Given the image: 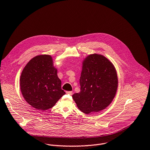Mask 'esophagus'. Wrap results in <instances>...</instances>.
Instances as JSON below:
<instances>
[{
	"label": "esophagus",
	"mask_w": 150,
	"mask_h": 150,
	"mask_svg": "<svg viewBox=\"0 0 150 150\" xmlns=\"http://www.w3.org/2000/svg\"><path fill=\"white\" fill-rule=\"evenodd\" d=\"M66 94H67L72 95V94H73V92H72V91H66Z\"/></svg>",
	"instance_id": "esophagus-1"
}]
</instances>
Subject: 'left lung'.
Masks as SVG:
<instances>
[{"label":"left lung","mask_w":150,"mask_h":150,"mask_svg":"<svg viewBox=\"0 0 150 150\" xmlns=\"http://www.w3.org/2000/svg\"><path fill=\"white\" fill-rule=\"evenodd\" d=\"M80 92L72 95L79 110L85 114L103 110L113 100L118 88V76L111 61L93 54L83 61Z\"/></svg>","instance_id":"obj_1"}]
</instances>
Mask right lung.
I'll use <instances>...</instances> for the list:
<instances>
[{
    "label": "right lung",
    "mask_w": 150,
    "mask_h": 150,
    "mask_svg": "<svg viewBox=\"0 0 150 150\" xmlns=\"http://www.w3.org/2000/svg\"><path fill=\"white\" fill-rule=\"evenodd\" d=\"M20 81L23 98L38 110L51 108L65 94L52 58L47 54L37 56L27 63Z\"/></svg>",
    "instance_id": "right-lung-1"
}]
</instances>
